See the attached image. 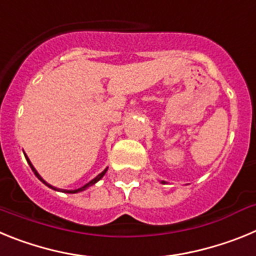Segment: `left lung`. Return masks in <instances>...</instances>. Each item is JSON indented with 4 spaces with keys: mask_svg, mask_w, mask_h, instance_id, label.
Wrapping results in <instances>:
<instances>
[{
    "mask_svg": "<svg viewBox=\"0 0 256 256\" xmlns=\"http://www.w3.org/2000/svg\"><path fill=\"white\" fill-rule=\"evenodd\" d=\"M162 183H164V182H162Z\"/></svg>",
    "mask_w": 256,
    "mask_h": 256,
    "instance_id": "obj_1",
    "label": "left lung"
}]
</instances>
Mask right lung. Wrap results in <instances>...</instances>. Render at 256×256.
<instances>
[{"label": "right lung", "instance_id": "add662e5", "mask_svg": "<svg viewBox=\"0 0 256 256\" xmlns=\"http://www.w3.org/2000/svg\"><path fill=\"white\" fill-rule=\"evenodd\" d=\"M26 162H28V164H29V165H30V168H32V170L34 172V174H36V176H37V178H38V180H42V182H44V184H46V186L51 187V188H54V190H58V188H55V187H52V186H50L48 183H46V180H42V178H40V174H38V173H37V170H36V169H34V166H33V165H32V162H29V159H28V158H26ZM106 170H108V168H106V169H105V170H104V172H102V173H100V174H98V176H97V177H96V178H94V180H91V182H90V183H87V184H86V186L80 187V188H78V190H70V191H69V190H68V191H66V190H64V191H62V192H69V194H76V192H79V191H83V190H86V188H87V187L92 186V184H94V183H96V182H98V180H101V178H102V177H104V176H105Z\"/></svg>", "mask_w": 256, "mask_h": 256}]
</instances>
